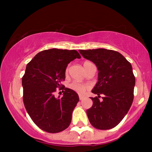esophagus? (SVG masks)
Wrapping results in <instances>:
<instances>
[{
	"instance_id": "esophagus-1",
	"label": "esophagus",
	"mask_w": 152,
	"mask_h": 152,
	"mask_svg": "<svg viewBox=\"0 0 152 152\" xmlns=\"http://www.w3.org/2000/svg\"><path fill=\"white\" fill-rule=\"evenodd\" d=\"M83 99H84V96H83L79 95V99H80V100H83Z\"/></svg>"
}]
</instances>
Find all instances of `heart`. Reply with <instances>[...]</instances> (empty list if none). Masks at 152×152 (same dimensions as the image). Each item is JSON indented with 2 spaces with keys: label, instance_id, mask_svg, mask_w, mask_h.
<instances>
[{
  "label": "heart",
  "instance_id": "1",
  "mask_svg": "<svg viewBox=\"0 0 152 152\" xmlns=\"http://www.w3.org/2000/svg\"><path fill=\"white\" fill-rule=\"evenodd\" d=\"M88 64H91V62L86 61L83 63V67H85L86 65H88ZM68 71H69V66H67V68L66 69V74H67ZM69 88L70 89L74 91L75 92L78 93V94H84L86 93V91L88 88H90V86L86 83H78V82H72L69 85Z\"/></svg>",
  "mask_w": 152,
  "mask_h": 152
}]
</instances>
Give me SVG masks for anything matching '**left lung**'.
Here are the masks:
<instances>
[{"instance_id":"left-lung-1","label":"left lung","mask_w":152,"mask_h":152,"mask_svg":"<svg viewBox=\"0 0 152 152\" xmlns=\"http://www.w3.org/2000/svg\"><path fill=\"white\" fill-rule=\"evenodd\" d=\"M83 58L91 61L99 70L98 82L91 98L93 105L86 114L91 124L101 130L116 126L126 116L134 100L135 76L132 65L121 53L105 48L80 50ZM101 94L104 95L99 99Z\"/></svg>"}]
</instances>
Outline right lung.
<instances>
[{"mask_svg":"<svg viewBox=\"0 0 152 152\" xmlns=\"http://www.w3.org/2000/svg\"><path fill=\"white\" fill-rule=\"evenodd\" d=\"M80 58L76 50L51 48L39 52L26 66L22 78L24 106L36 126L48 133H58L70 125L79 98L61 82L68 64ZM58 88L64 96L56 99L54 93Z\"/></svg>","mask_w":152,"mask_h":152,"instance_id":"add662e5","label":"right lung"}]
</instances>
